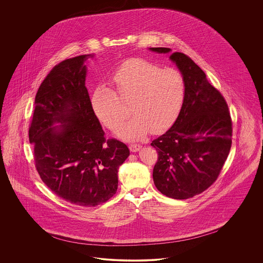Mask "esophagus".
I'll use <instances>...</instances> for the list:
<instances>
[{"label":"esophagus","instance_id":"34e87169","mask_svg":"<svg viewBox=\"0 0 263 263\" xmlns=\"http://www.w3.org/2000/svg\"><path fill=\"white\" fill-rule=\"evenodd\" d=\"M141 145L140 144H130L129 145V149L131 152H137V151L140 150L141 149Z\"/></svg>","mask_w":263,"mask_h":263}]
</instances>
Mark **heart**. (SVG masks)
<instances>
[{
    "instance_id": "heart-1",
    "label": "heart",
    "mask_w": 263,
    "mask_h": 263,
    "mask_svg": "<svg viewBox=\"0 0 263 263\" xmlns=\"http://www.w3.org/2000/svg\"><path fill=\"white\" fill-rule=\"evenodd\" d=\"M111 88H95L90 103L100 121L109 129L120 125L128 115L123 102H130L135 113L117 130L120 137L139 140L149 131L159 133L174 123L185 98V81L173 68L134 58L123 63L111 77Z\"/></svg>"
}]
</instances>
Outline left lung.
Here are the masks:
<instances>
[{
    "instance_id": "left-lung-1",
    "label": "left lung",
    "mask_w": 263,
    "mask_h": 263,
    "mask_svg": "<svg viewBox=\"0 0 263 263\" xmlns=\"http://www.w3.org/2000/svg\"><path fill=\"white\" fill-rule=\"evenodd\" d=\"M170 58L184 78L185 98L174 125L152 141L158 152L153 178L163 195L187 199L217 180L231 150L233 122L224 97L208 82L200 67L181 52Z\"/></svg>"
}]
</instances>
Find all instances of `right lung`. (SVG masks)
I'll return each instance as SVG.
<instances>
[{"mask_svg":"<svg viewBox=\"0 0 263 263\" xmlns=\"http://www.w3.org/2000/svg\"><path fill=\"white\" fill-rule=\"evenodd\" d=\"M89 57L80 55L53 67L38 88L28 129L42 181L60 198L83 207L112 197L118 167L130 154L124 143L104 137L91 108L84 64Z\"/></svg>","mask_w":263,"mask_h":263,"instance_id":"right-lung-1","label":"right lung"}]
</instances>
